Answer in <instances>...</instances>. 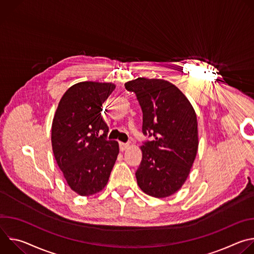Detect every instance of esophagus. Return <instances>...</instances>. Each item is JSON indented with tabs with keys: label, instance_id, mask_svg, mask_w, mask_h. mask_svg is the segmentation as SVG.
<instances>
[{
	"label": "esophagus",
	"instance_id": "1",
	"mask_svg": "<svg viewBox=\"0 0 254 254\" xmlns=\"http://www.w3.org/2000/svg\"><path fill=\"white\" fill-rule=\"evenodd\" d=\"M129 144L127 142H120V148H121V151H125L128 148Z\"/></svg>",
	"mask_w": 254,
	"mask_h": 254
}]
</instances>
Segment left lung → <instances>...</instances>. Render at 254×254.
Here are the masks:
<instances>
[{"instance_id":"left-lung-1","label":"left lung","mask_w":254,"mask_h":254,"mask_svg":"<svg viewBox=\"0 0 254 254\" xmlns=\"http://www.w3.org/2000/svg\"><path fill=\"white\" fill-rule=\"evenodd\" d=\"M125 86L135 93L142 133L151 137L140 147L137 185L150 196L169 197L183 186L197 155L196 113L184 93L167 80L138 77Z\"/></svg>"}]
</instances>
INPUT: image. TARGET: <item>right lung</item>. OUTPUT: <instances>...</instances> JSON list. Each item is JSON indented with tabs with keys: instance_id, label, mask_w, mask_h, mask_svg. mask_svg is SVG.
Masks as SVG:
<instances>
[{
	"instance_id": "obj_1",
	"label": "right lung",
	"mask_w": 254,
	"mask_h": 254,
	"mask_svg": "<svg viewBox=\"0 0 254 254\" xmlns=\"http://www.w3.org/2000/svg\"><path fill=\"white\" fill-rule=\"evenodd\" d=\"M108 82L83 81L69 87L56 110L51 129L52 150L68 186L80 196L100 192L120 153L107 139L102 103L115 90Z\"/></svg>"
}]
</instances>
